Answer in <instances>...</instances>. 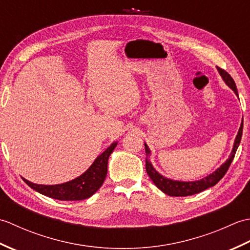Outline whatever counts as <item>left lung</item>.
Returning <instances> with one entry per match:
<instances>
[{
  "label": "left lung",
  "mask_w": 250,
  "mask_h": 250,
  "mask_svg": "<svg viewBox=\"0 0 250 250\" xmlns=\"http://www.w3.org/2000/svg\"><path fill=\"white\" fill-rule=\"evenodd\" d=\"M218 71L220 73V75L224 78V81L226 82V83L229 86L233 91L235 92V94L238 97L237 93V89H236V84L235 82L233 81V78L231 77V75L228 72H226L222 68L218 67ZM242 134H243V121L241 125V128L238 130V133L236 135L235 139V143L234 146H233V150L231 152V155L229 157V159L226 161V163L222 164V166L217 169L216 172H214L213 174L208 175V176L201 179V180H196V182H175V180H171L167 179L166 177L161 176L155 168L152 167L151 163L149 162L148 159H146V171L148 176L150 177V179L153 182L157 187L160 189L161 191H163L164 193L171 196H187V195H192L195 193H199L201 191H204L207 188L213 187L219 180L225 176V174L227 173L228 169H229L231 163L234 159L235 152L237 150V147L240 145L241 143V139H242ZM145 150H146V155H149V149H148L147 145L145 144Z\"/></svg>",
  "instance_id": "1"
}]
</instances>
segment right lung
<instances>
[{
	"label": "right lung",
	"mask_w": 250,
	"mask_h": 250,
	"mask_svg": "<svg viewBox=\"0 0 250 250\" xmlns=\"http://www.w3.org/2000/svg\"><path fill=\"white\" fill-rule=\"evenodd\" d=\"M117 143L111 144L102 155H100L86 172L81 176L61 185H37L23 178L24 183L32 189L49 198L61 201H81L88 199L100 189L107 174V163L110 153Z\"/></svg>",
	"instance_id": "1"
}]
</instances>
